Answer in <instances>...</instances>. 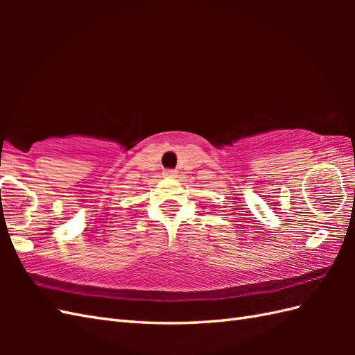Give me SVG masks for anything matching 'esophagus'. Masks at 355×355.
I'll return each mask as SVG.
<instances>
[{
    "label": "esophagus",
    "instance_id": "esophagus-1",
    "mask_svg": "<svg viewBox=\"0 0 355 355\" xmlns=\"http://www.w3.org/2000/svg\"><path fill=\"white\" fill-rule=\"evenodd\" d=\"M164 175H166V177H169V178H173V177H177V171H173V169H166V171H164Z\"/></svg>",
    "mask_w": 355,
    "mask_h": 355
}]
</instances>
